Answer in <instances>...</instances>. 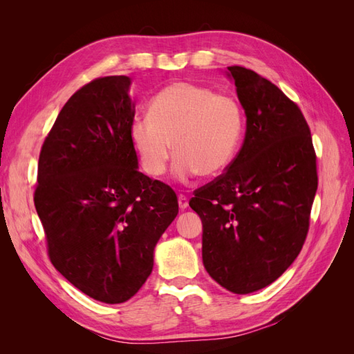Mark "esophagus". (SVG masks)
<instances>
[{"label": "esophagus", "mask_w": 354, "mask_h": 354, "mask_svg": "<svg viewBox=\"0 0 354 354\" xmlns=\"http://www.w3.org/2000/svg\"><path fill=\"white\" fill-rule=\"evenodd\" d=\"M178 207L181 209H186L189 207V198L186 195H178Z\"/></svg>", "instance_id": "esophagus-1"}]
</instances>
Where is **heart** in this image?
Here are the masks:
<instances>
[{
    "label": "heart",
    "mask_w": 354,
    "mask_h": 354,
    "mask_svg": "<svg viewBox=\"0 0 354 354\" xmlns=\"http://www.w3.org/2000/svg\"><path fill=\"white\" fill-rule=\"evenodd\" d=\"M242 130L243 115L236 99L180 81L155 95L149 116L134 118L130 138L147 176H162L174 149L173 174L186 181L199 173L221 174L238 152Z\"/></svg>",
    "instance_id": "b5f03b06"
}]
</instances>
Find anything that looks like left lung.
I'll list each match as a JSON object with an SVG mask.
<instances>
[{"instance_id": "obj_1", "label": "left lung", "mask_w": 354, "mask_h": 354, "mask_svg": "<svg viewBox=\"0 0 354 354\" xmlns=\"http://www.w3.org/2000/svg\"><path fill=\"white\" fill-rule=\"evenodd\" d=\"M246 115L239 153L189 205L202 220V261L234 294L270 285L301 251L317 190L316 153L303 112L273 82L229 66Z\"/></svg>"}]
</instances>
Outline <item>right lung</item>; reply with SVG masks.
Instances as JSON below:
<instances>
[{
	"instance_id": "obj_1",
	"label": "right lung",
	"mask_w": 354,
	"mask_h": 354,
	"mask_svg": "<svg viewBox=\"0 0 354 354\" xmlns=\"http://www.w3.org/2000/svg\"><path fill=\"white\" fill-rule=\"evenodd\" d=\"M130 84L124 75L95 78L66 102L42 143L34 194L53 266L108 304L143 286L178 214L176 192L137 169Z\"/></svg>"
}]
</instances>
